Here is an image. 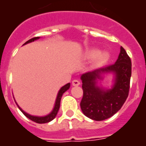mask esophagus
Here are the masks:
<instances>
[{"label":"esophagus","instance_id":"1","mask_svg":"<svg viewBox=\"0 0 146 146\" xmlns=\"http://www.w3.org/2000/svg\"><path fill=\"white\" fill-rule=\"evenodd\" d=\"M80 81H78V80H77V79H74V80H73L72 81V85L73 86H78L80 85Z\"/></svg>","mask_w":146,"mask_h":146}]
</instances>
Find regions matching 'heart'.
<instances>
[{
	"instance_id": "b5f03b06",
	"label": "heart",
	"mask_w": 146,
	"mask_h": 146,
	"mask_svg": "<svg viewBox=\"0 0 146 146\" xmlns=\"http://www.w3.org/2000/svg\"><path fill=\"white\" fill-rule=\"evenodd\" d=\"M98 59H97V63L98 65H101L103 63L106 62L108 59H109V53L107 52H103L100 53V51L98 49H91L89 50L87 53V57L90 58V59H92V58H94L98 56Z\"/></svg>"
}]
</instances>
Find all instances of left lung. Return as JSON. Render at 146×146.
<instances>
[{
	"label": "left lung",
	"mask_w": 146,
	"mask_h": 146,
	"mask_svg": "<svg viewBox=\"0 0 146 146\" xmlns=\"http://www.w3.org/2000/svg\"><path fill=\"white\" fill-rule=\"evenodd\" d=\"M113 72L116 74L113 88L104 91L96 85L100 74ZM132 74L131 59L121 46L117 60L113 65L81 75L83 98L80 103L82 112L90 119L101 121L113 116L128 98Z\"/></svg>",
	"instance_id": "left-lung-1"
}]
</instances>
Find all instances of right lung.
<instances>
[{"label":"right lung","mask_w":146,"mask_h":146,"mask_svg":"<svg viewBox=\"0 0 146 146\" xmlns=\"http://www.w3.org/2000/svg\"><path fill=\"white\" fill-rule=\"evenodd\" d=\"M39 39V37H34V38H32V39H30V40H28L25 42V44L29 43V42H33L34 40H36V39ZM70 88V83L67 84H65V86H63L62 88L60 89V91H58V94L57 98H56V101H55V107H54V109L52 111L50 114H48L47 116H42V117H39V116H31L30 114L27 113H25L23 110L21 108H20L19 106V109L21 110L23 113L24 114L25 116H27V118H29L30 119H31L32 121L35 122V123H48V122L52 121L54 118L55 117V116L57 115V113L58 111V110H59V107H60V101H61V98H62V96L64 93H65V91H67L68 89Z\"/></svg>","instance_id":"right-lung-1"}]
</instances>
